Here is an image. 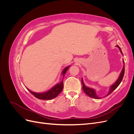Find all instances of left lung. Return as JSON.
<instances>
[{"instance_id": "obj_1", "label": "left lung", "mask_w": 134, "mask_h": 134, "mask_svg": "<svg viewBox=\"0 0 134 134\" xmlns=\"http://www.w3.org/2000/svg\"><path fill=\"white\" fill-rule=\"evenodd\" d=\"M116 46L119 48V50H120V51L121 52V53L123 55L120 47L119 45H117ZM123 63H124V67H123V69H122V71H121V74H120V76L119 77V78L117 79V80H116V82L114 84H113L112 86H111L110 87V88H109V92L108 93V94L107 95V96H108L109 94H110L111 93L115 90V89H116L117 87H118V86H119L120 84L121 83V81L122 80V79L124 78V73H125V63H124V59H123ZM82 84L83 85V91L85 93H86V94H87L89 97H92V98H96V99H100V97H98V96L96 94V91H95L94 90H93V89L91 88L87 87H86V86H85L84 84V82H83V78L82 79Z\"/></svg>"}]
</instances>
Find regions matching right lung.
<instances>
[{"label":"right lung","mask_w":134,"mask_h":134,"mask_svg":"<svg viewBox=\"0 0 134 134\" xmlns=\"http://www.w3.org/2000/svg\"><path fill=\"white\" fill-rule=\"evenodd\" d=\"M69 67L70 66H67L63 70L62 74L63 75V78L65 74L66 73V71L68 70V69L69 68ZM27 89L29 91V92L31 93L32 94H33L35 97L37 98L38 99H44V100H50L57 97L60 94V93H61V92L63 91V80L62 82L56 84V86H55L54 87H52L51 89H50L49 91L43 92V93H36V92H32L31 91L28 90V88Z\"/></svg>","instance_id":"right-lung-1"}]
</instances>
